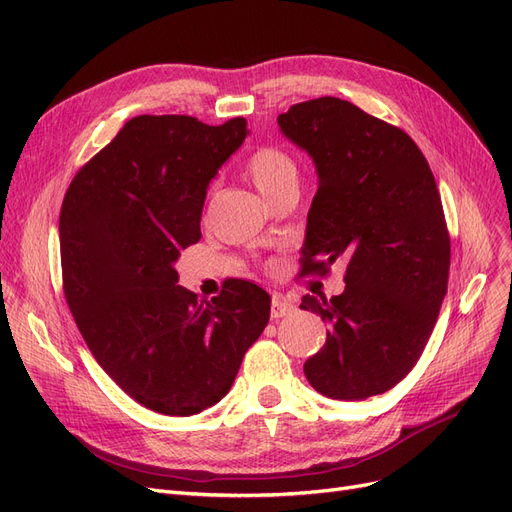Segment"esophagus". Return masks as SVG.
<instances>
[{
  "instance_id": "obj_1",
  "label": "esophagus",
  "mask_w": 512,
  "mask_h": 512,
  "mask_svg": "<svg viewBox=\"0 0 512 512\" xmlns=\"http://www.w3.org/2000/svg\"><path fill=\"white\" fill-rule=\"evenodd\" d=\"M292 312H294V303L284 299V297H277V294H275L273 301H271V318H284Z\"/></svg>"
}]
</instances>
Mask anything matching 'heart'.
I'll return each instance as SVG.
<instances>
[{
	"label": "heart",
	"mask_w": 512,
	"mask_h": 512,
	"mask_svg": "<svg viewBox=\"0 0 512 512\" xmlns=\"http://www.w3.org/2000/svg\"><path fill=\"white\" fill-rule=\"evenodd\" d=\"M247 175L254 181L256 190L267 200L277 194L297 190L299 168L290 153L277 145L258 147L247 160Z\"/></svg>",
	"instance_id": "1"
}]
</instances>
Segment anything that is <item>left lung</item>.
Returning a JSON list of instances; mask_svg holds the SVG:
<instances>
[{
  "label": "left lung",
  "instance_id": "1",
  "mask_svg": "<svg viewBox=\"0 0 512 512\" xmlns=\"http://www.w3.org/2000/svg\"><path fill=\"white\" fill-rule=\"evenodd\" d=\"M277 123L318 173L301 273L346 265L342 294L301 301L329 324L305 378L331 399L380 395L421 359L446 294L451 237L436 179L404 130L352 102L307 100Z\"/></svg>",
  "mask_w": 512,
  "mask_h": 512
}]
</instances>
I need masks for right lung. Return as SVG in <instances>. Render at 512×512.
Listing matches in <instances>:
<instances>
[{
    "label": "right lung",
    "mask_w": 512,
    "mask_h": 512,
    "mask_svg": "<svg viewBox=\"0 0 512 512\" xmlns=\"http://www.w3.org/2000/svg\"><path fill=\"white\" fill-rule=\"evenodd\" d=\"M247 136L235 117L138 115L74 175L59 213L64 294L87 348L119 389L166 416L230 391L265 331L271 297L230 280L220 297L177 286L175 262L200 239L209 181Z\"/></svg>",
    "instance_id": "add662e5"
}]
</instances>
